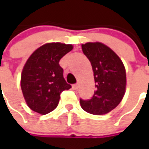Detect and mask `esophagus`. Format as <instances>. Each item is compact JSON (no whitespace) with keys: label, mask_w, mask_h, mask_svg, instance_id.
<instances>
[{"label":"esophagus","mask_w":149,"mask_h":149,"mask_svg":"<svg viewBox=\"0 0 149 149\" xmlns=\"http://www.w3.org/2000/svg\"><path fill=\"white\" fill-rule=\"evenodd\" d=\"M79 84H74V85L72 86V88H73V89H74V90H77V89H79Z\"/></svg>","instance_id":"34e87169"}]
</instances>
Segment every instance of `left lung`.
Instances as JSON below:
<instances>
[{"label":"left lung","instance_id":"left-lung-1","mask_svg":"<svg viewBox=\"0 0 149 149\" xmlns=\"http://www.w3.org/2000/svg\"><path fill=\"white\" fill-rule=\"evenodd\" d=\"M82 50L91 63L96 90L92 99L80 100V105L91 114H106L115 109L124 96L125 67L118 55L101 42L83 44Z\"/></svg>","mask_w":149,"mask_h":149}]
</instances>
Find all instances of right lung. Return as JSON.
Masks as SVG:
<instances>
[{"label": "right lung", "instance_id": "obj_1", "mask_svg": "<svg viewBox=\"0 0 149 149\" xmlns=\"http://www.w3.org/2000/svg\"><path fill=\"white\" fill-rule=\"evenodd\" d=\"M73 49L72 45L46 43L26 60L20 76V87L26 104L33 111L46 114L53 111L60 94L71 88L63 76L60 60Z\"/></svg>", "mask_w": 149, "mask_h": 149}]
</instances>
